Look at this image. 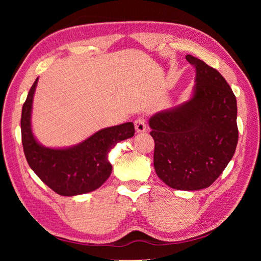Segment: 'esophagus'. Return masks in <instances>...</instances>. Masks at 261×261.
Segmentation results:
<instances>
[{"label":"esophagus","mask_w":261,"mask_h":261,"mask_svg":"<svg viewBox=\"0 0 261 261\" xmlns=\"http://www.w3.org/2000/svg\"><path fill=\"white\" fill-rule=\"evenodd\" d=\"M135 129L137 133H145L147 130V125L144 117H138L135 121Z\"/></svg>","instance_id":"esophagus-1"}]
</instances>
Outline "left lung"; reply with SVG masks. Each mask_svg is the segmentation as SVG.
<instances>
[{"instance_id":"left-lung-1","label":"left lung","mask_w":261,"mask_h":261,"mask_svg":"<svg viewBox=\"0 0 261 261\" xmlns=\"http://www.w3.org/2000/svg\"><path fill=\"white\" fill-rule=\"evenodd\" d=\"M195 67L192 97L150 117L156 175L179 191L209 187L224 171L239 140L238 105L216 68L186 55Z\"/></svg>"}]
</instances>
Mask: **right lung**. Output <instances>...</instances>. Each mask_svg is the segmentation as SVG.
Wrapping results in <instances>:
<instances>
[{"label":"right lung","mask_w":261,"mask_h":261,"mask_svg":"<svg viewBox=\"0 0 261 261\" xmlns=\"http://www.w3.org/2000/svg\"><path fill=\"white\" fill-rule=\"evenodd\" d=\"M38 80L28 92L20 120L23 152L29 167L59 195L76 196L96 191L111 175L109 152L117 143L134 136V124L128 122L100 129L72 147H44L38 143L31 129V111Z\"/></svg>","instance_id":"add662e5"}]
</instances>
